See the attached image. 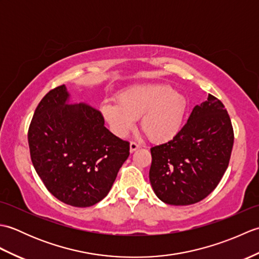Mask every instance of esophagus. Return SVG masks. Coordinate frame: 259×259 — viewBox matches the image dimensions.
<instances>
[{
    "label": "esophagus",
    "mask_w": 259,
    "mask_h": 259,
    "mask_svg": "<svg viewBox=\"0 0 259 259\" xmlns=\"http://www.w3.org/2000/svg\"><path fill=\"white\" fill-rule=\"evenodd\" d=\"M139 148H140V145L138 144V142H136V141H131L130 142V151L131 152L136 151L137 149H139Z\"/></svg>",
    "instance_id": "esophagus-1"
}]
</instances>
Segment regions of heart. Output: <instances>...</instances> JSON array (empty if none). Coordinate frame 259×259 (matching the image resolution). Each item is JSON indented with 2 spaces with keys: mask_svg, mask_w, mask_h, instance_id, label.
Masks as SVG:
<instances>
[{
  "mask_svg": "<svg viewBox=\"0 0 259 259\" xmlns=\"http://www.w3.org/2000/svg\"><path fill=\"white\" fill-rule=\"evenodd\" d=\"M187 100L167 84L135 85L120 92L117 103H104L103 117L119 137H125L140 118V128L153 141H167L184 123Z\"/></svg>",
  "mask_w": 259,
  "mask_h": 259,
  "instance_id": "1",
  "label": "heart"
}]
</instances>
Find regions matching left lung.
I'll return each mask as SVG.
<instances>
[{
	"mask_svg": "<svg viewBox=\"0 0 259 259\" xmlns=\"http://www.w3.org/2000/svg\"><path fill=\"white\" fill-rule=\"evenodd\" d=\"M234 129L223 102L209 93L174 139L152 147L149 179L163 202L196 203L211 194L228 167Z\"/></svg>",
	"mask_w": 259,
	"mask_h": 259,
	"instance_id": "obj_1",
	"label": "left lung"
}]
</instances>
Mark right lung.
Instances as JSON below:
<instances>
[{
	"instance_id": "add662e5",
	"label": "right lung",
	"mask_w": 259,
	"mask_h": 259,
	"mask_svg": "<svg viewBox=\"0 0 259 259\" xmlns=\"http://www.w3.org/2000/svg\"><path fill=\"white\" fill-rule=\"evenodd\" d=\"M64 84L49 91L27 131L31 160L47 189L67 205L91 207L108 195L129 157V141L104 126L101 111L68 104Z\"/></svg>"
}]
</instances>
